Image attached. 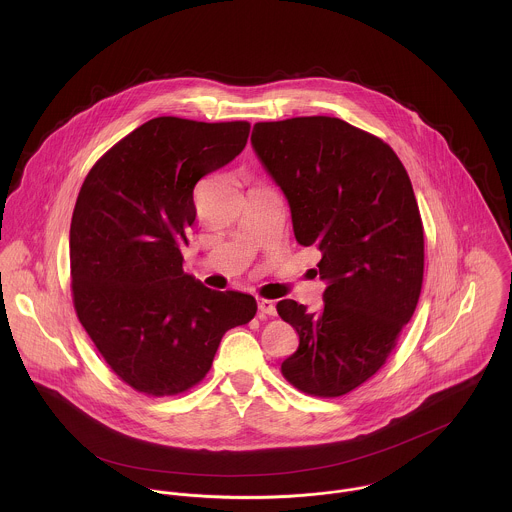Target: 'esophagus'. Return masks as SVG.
<instances>
[{
	"label": "esophagus",
	"instance_id": "esophagus-1",
	"mask_svg": "<svg viewBox=\"0 0 512 512\" xmlns=\"http://www.w3.org/2000/svg\"><path fill=\"white\" fill-rule=\"evenodd\" d=\"M258 313L264 317V315H276V303L272 299H264L260 297L258 299Z\"/></svg>",
	"mask_w": 512,
	"mask_h": 512
}]
</instances>
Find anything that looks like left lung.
<instances>
[{"label": "left lung", "mask_w": 512, "mask_h": 512, "mask_svg": "<svg viewBox=\"0 0 512 512\" xmlns=\"http://www.w3.org/2000/svg\"><path fill=\"white\" fill-rule=\"evenodd\" d=\"M252 146L284 191L293 234L321 252L325 305L282 299L299 335L282 363L297 390L337 398L374 376L412 319L424 282V224L410 177L380 138L331 116L258 122Z\"/></svg>", "instance_id": "8db88e82"}]
</instances>
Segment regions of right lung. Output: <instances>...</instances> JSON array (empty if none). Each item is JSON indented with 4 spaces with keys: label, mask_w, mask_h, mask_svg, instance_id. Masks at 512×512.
<instances>
[{
    "label": "right lung",
    "mask_w": 512,
    "mask_h": 512,
    "mask_svg": "<svg viewBox=\"0 0 512 512\" xmlns=\"http://www.w3.org/2000/svg\"><path fill=\"white\" fill-rule=\"evenodd\" d=\"M248 122L153 118L88 171L71 220L74 311L134 390L175 396L211 370L222 335L256 315L248 293L215 292L183 272L195 185L232 161Z\"/></svg>",
    "instance_id": "right-lung-1"
}]
</instances>
